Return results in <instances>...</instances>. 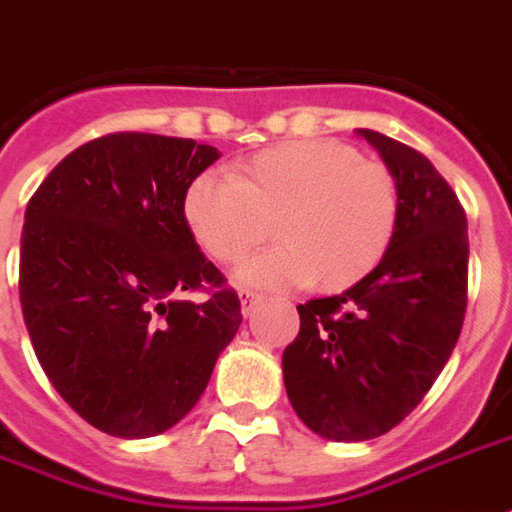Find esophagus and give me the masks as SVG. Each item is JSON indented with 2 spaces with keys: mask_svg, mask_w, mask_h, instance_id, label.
<instances>
[{
  "mask_svg": "<svg viewBox=\"0 0 512 512\" xmlns=\"http://www.w3.org/2000/svg\"><path fill=\"white\" fill-rule=\"evenodd\" d=\"M263 302V296L255 291H241V310H244V316H252L257 307Z\"/></svg>",
  "mask_w": 512,
  "mask_h": 512,
  "instance_id": "1",
  "label": "esophagus"
}]
</instances>
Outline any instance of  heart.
<instances>
[{
    "label": "heart",
    "instance_id": "1",
    "mask_svg": "<svg viewBox=\"0 0 512 512\" xmlns=\"http://www.w3.org/2000/svg\"><path fill=\"white\" fill-rule=\"evenodd\" d=\"M182 219L207 257L238 266L268 241L241 280L280 288L310 280L343 291L388 255L399 221L393 174L341 141H288L241 163L232 177L199 174L182 194Z\"/></svg>",
    "mask_w": 512,
    "mask_h": 512
}]
</instances>
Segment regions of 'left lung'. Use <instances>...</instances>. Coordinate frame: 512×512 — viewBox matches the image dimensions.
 I'll return each mask as SVG.
<instances>
[{
  "label": "left lung",
  "mask_w": 512,
  "mask_h": 512,
  "mask_svg": "<svg viewBox=\"0 0 512 512\" xmlns=\"http://www.w3.org/2000/svg\"><path fill=\"white\" fill-rule=\"evenodd\" d=\"M396 180L391 249L349 291L299 305L282 352L296 416L330 441L380 438L427 396L468 302V221L449 182L413 146L357 130Z\"/></svg>",
  "instance_id": "obj_1"
}]
</instances>
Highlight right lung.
<instances>
[{"mask_svg":"<svg viewBox=\"0 0 512 512\" xmlns=\"http://www.w3.org/2000/svg\"><path fill=\"white\" fill-rule=\"evenodd\" d=\"M219 160L194 138L110 132L49 171L21 230L19 296L35 357L91 427L149 438L205 393L241 299L182 219ZM208 296L191 303L182 292Z\"/></svg>","mask_w":512,"mask_h":512,"instance_id":"obj_1","label":"right lung"}]
</instances>
